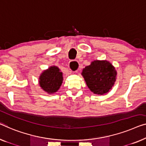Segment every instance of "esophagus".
Segmentation results:
<instances>
[{"label": "esophagus", "instance_id": "1", "mask_svg": "<svg viewBox=\"0 0 146 146\" xmlns=\"http://www.w3.org/2000/svg\"><path fill=\"white\" fill-rule=\"evenodd\" d=\"M69 68L71 71L76 72L79 68V63L77 60H72L69 62Z\"/></svg>", "mask_w": 146, "mask_h": 146}]
</instances>
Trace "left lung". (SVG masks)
I'll list each match as a JSON object with an SVG mask.
<instances>
[{
	"instance_id": "obj_1",
	"label": "left lung",
	"mask_w": 146,
	"mask_h": 146,
	"mask_svg": "<svg viewBox=\"0 0 146 146\" xmlns=\"http://www.w3.org/2000/svg\"><path fill=\"white\" fill-rule=\"evenodd\" d=\"M114 66L108 61L95 60L82 71L86 84L94 94L103 95L111 90L116 80Z\"/></svg>"
}]
</instances>
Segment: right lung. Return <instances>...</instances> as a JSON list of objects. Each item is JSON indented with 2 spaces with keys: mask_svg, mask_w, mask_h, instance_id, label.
I'll list each match as a JSON object with an SVG mask.
<instances>
[{
  "mask_svg": "<svg viewBox=\"0 0 146 146\" xmlns=\"http://www.w3.org/2000/svg\"><path fill=\"white\" fill-rule=\"evenodd\" d=\"M62 80V73L58 67L52 66L42 73L39 78V85L48 94H52L57 92Z\"/></svg>",
  "mask_w": 146,
  "mask_h": 146,
  "instance_id": "add662e5",
  "label": "right lung"
}]
</instances>
